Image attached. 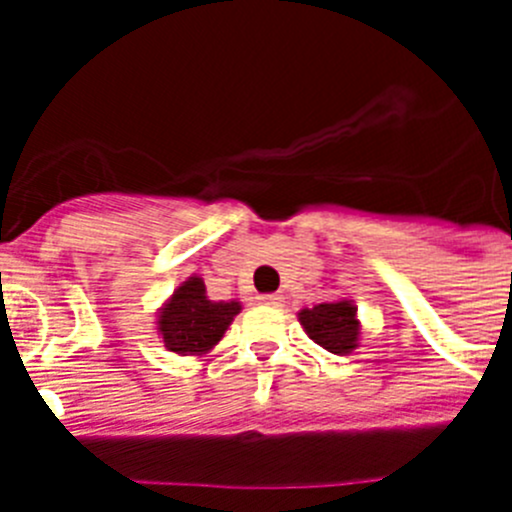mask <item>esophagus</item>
Returning a JSON list of instances; mask_svg holds the SVG:
<instances>
[{
  "mask_svg": "<svg viewBox=\"0 0 512 512\" xmlns=\"http://www.w3.org/2000/svg\"><path fill=\"white\" fill-rule=\"evenodd\" d=\"M259 302H261V305L279 307V305H282V302H284V297H282V295H261Z\"/></svg>",
  "mask_w": 512,
  "mask_h": 512,
  "instance_id": "obj_1",
  "label": "esophagus"
}]
</instances>
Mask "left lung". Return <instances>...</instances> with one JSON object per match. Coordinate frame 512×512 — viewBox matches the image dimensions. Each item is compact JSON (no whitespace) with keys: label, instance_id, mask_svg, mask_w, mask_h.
<instances>
[{"label":"left lung","instance_id":"obj_1","mask_svg":"<svg viewBox=\"0 0 512 512\" xmlns=\"http://www.w3.org/2000/svg\"><path fill=\"white\" fill-rule=\"evenodd\" d=\"M297 318H300V325L305 328L307 336L330 354L346 356L359 346L361 323L356 318L354 300L343 297L336 302L305 307V310L297 312Z\"/></svg>","mask_w":512,"mask_h":512}]
</instances>
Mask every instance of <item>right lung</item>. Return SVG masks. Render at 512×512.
Listing matches in <instances>:
<instances>
[{
  "label": "right lung",
  "mask_w": 512,
  "mask_h": 512,
  "mask_svg": "<svg viewBox=\"0 0 512 512\" xmlns=\"http://www.w3.org/2000/svg\"><path fill=\"white\" fill-rule=\"evenodd\" d=\"M241 312L238 300H210L202 277H189L158 310L156 330L166 351L179 356H202L225 336L233 318Z\"/></svg>",
  "instance_id": "add662e5"
}]
</instances>
